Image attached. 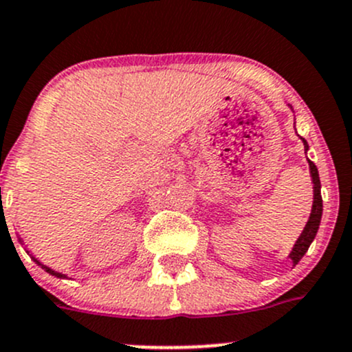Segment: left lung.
I'll use <instances>...</instances> for the list:
<instances>
[{
    "label": "left lung",
    "mask_w": 352,
    "mask_h": 352,
    "mask_svg": "<svg viewBox=\"0 0 352 352\" xmlns=\"http://www.w3.org/2000/svg\"><path fill=\"white\" fill-rule=\"evenodd\" d=\"M300 140L303 141L305 153H307L308 151L307 140L301 136H300ZM308 168H310L311 184H314V204H311L310 216H308V221H307V225H305L303 232H301V235L298 236V240L294 242L293 248H291L289 255H287V257L291 258V264H293V267L301 261V258H303V255L307 254L308 247H310L311 242L315 240V235H317V232H318V226H320L322 211H324V204H322V192H320L322 186H320V177H318V170H317V166H315V163L310 162V160H308Z\"/></svg>",
    "instance_id": "1"
}]
</instances>
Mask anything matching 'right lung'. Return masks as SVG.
Here are the masks:
<instances>
[{"instance_id":"add662e5","label":"right lung","mask_w":352,"mask_h":352,"mask_svg":"<svg viewBox=\"0 0 352 352\" xmlns=\"http://www.w3.org/2000/svg\"><path fill=\"white\" fill-rule=\"evenodd\" d=\"M19 240H20V242H22V239H19ZM22 245H23V243H22ZM25 250H27V248H25ZM27 254L30 255V257L34 258V262H35V264H38V265H41V267L44 269L45 272H49V274H51V276H54V278H59V279H67V276H66V274H63V272H58V271H54V269H51V267H49V265L42 264V262L38 261L37 257H34V255H32L30 252H28V250H27ZM69 279H71V278H69Z\"/></svg>"}]
</instances>
